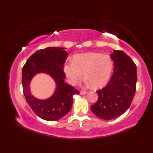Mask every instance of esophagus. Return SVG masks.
<instances>
[{
  "label": "esophagus",
  "mask_w": 153,
  "mask_h": 153,
  "mask_svg": "<svg viewBox=\"0 0 153 153\" xmlns=\"http://www.w3.org/2000/svg\"><path fill=\"white\" fill-rule=\"evenodd\" d=\"M87 91H81L79 92V94H80V95H85V94H87Z\"/></svg>",
  "instance_id": "1"
}]
</instances>
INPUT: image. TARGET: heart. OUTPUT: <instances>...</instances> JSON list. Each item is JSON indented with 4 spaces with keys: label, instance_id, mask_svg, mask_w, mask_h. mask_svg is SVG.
Here are the masks:
<instances>
[{
    "label": "heart",
    "instance_id": "obj_1",
    "mask_svg": "<svg viewBox=\"0 0 153 153\" xmlns=\"http://www.w3.org/2000/svg\"><path fill=\"white\" fill-rule=\"evenodd\" d=\"M113 70V61L108 55L97 53L77 54L64 65V71L70 85H75L83 77L86 85L100 88L108 83Z\"/></svg>",
    "mask_w": 153,
    "mask_h": 153
}]
</instances>
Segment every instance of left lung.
<instances>
[{"label": "left lung", "mask_w": 153, "mask_h": 153, "mask_svg": "<svg viewBox=\"0 0 153 153\" xmlns=\"http://www.w3.org/2000/svg\"><path fill=\"white\" fill-rule=\"evenodd\" d=\"M110 57L114 73L106 87L97 91L99 99L91 106L94 114L103 120H112L122 115L131 105L137 83V68L124 52L113 51Z\"/></svg>", "instance_id": "1"}]
</instances>
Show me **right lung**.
<instances>
[{"instance_id": "1", "label": "right lung", "mask_w": 153, "mask_h": 153, "mask_svg": "<svg viewBox=\"0 0 153 153\" xmlns=\"http://www.w3.org/2000/svg\"><path fill=\"white\" fill-rule=\"evenodd\" d=\"M66 48L47 47L37 51L28 58L22 70V86L29 106L35 114L47 121H56L70 112L73 96L79 94L77 90L64 82L66 79L63 65L68 57ZM50 75L56 83L53 95L46 100H39L31 95L30 83L38 73Z\"/></svg>"}]
</instances>
